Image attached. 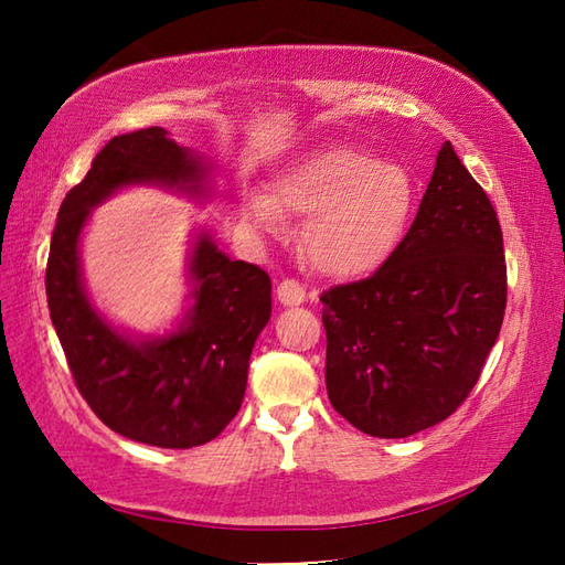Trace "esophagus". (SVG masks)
Segmentation results:
<instances>
[{"label": "esophagus", "mask_w": 565, "mask_h": 565, "mask_svg": "<svg viewBox=\"0 0 565 565\" xmlns=\"http://www.w3.org/2000/svg\"><path fill=\"white\" fill-rule=\"evenodd\" d=\"M276 298H279L281 306H301L306 301V289L298 281L284 279L276 286Z\"/></svg>", "instance_id": "34e87169"}]
</instances>
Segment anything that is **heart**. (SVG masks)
<instances>
[{
    "mask_svg": "<svg viewBox=\"0 0 565 565\" xmlns=\"http://www.w3.org/2000/svg\"><path fill=\"white\" fill-rule=\"evenodd\" d=\"M413 211L415 179L403 164L352 142H328L286 164L267 194H249L243 223L262 235L276 231L281 215H308L306 259L330 279H359L393 257Z\"/></svg>",
    "mask_w": 565,
    "mask_h": 565,
    "instance_id": "heart-1",
    "label": "heart"
}]
</instances>
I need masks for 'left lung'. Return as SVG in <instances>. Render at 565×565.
<instances>
[{
    "mask_svg": "<svg viewBox=\"0 0 565 565\" xmlns=\"http://www.w3.org/2000/svg\"><path fill=\"white\" fill-rule=\"evenodd\" d=\"M320 301L328 398L347 423L403 439L466 401L500 334L508 267L493 203L449 140L393 257Z\"/></svg>",
    "mask_w": 565,
    "mask_h": 565,
    "instance_id": "left-lung-1",
    "label": "left lung"
}]
</instances>
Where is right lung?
<instances>
[{
    "mask_svg": "<svg viewBox=\"0 0 565 565\" xmlns=\"http://www.w3.org/2000/svg\"><path fill=\"white\" fill-rule=\"evenodd\" d=\"M138 186L172 191L194 206L227 199L213 164L164 128L111 138L57 211L47 308L77 388L106 427L150 447L191 449L218 437L243 405L249 356L271 316V281L255 264L227 257L209 227L194 225L184 313L158 334L118 326L92 301L82 235L94 209Z\"/></svg>",
    "mask_w": 565,
    "mask_h": 565,
    "instance_id": "1",
    "label": "right lung"
}]
</instances>
